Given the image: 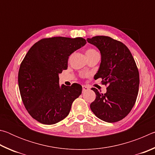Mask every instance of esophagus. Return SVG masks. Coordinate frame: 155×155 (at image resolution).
I'll use <instances>...</instances> for the list:
<instances>
[{
	"mask_svg": "<svg viewBox=\"0 0 155 155\" xmlns=\"http://www.w3.org/2000/svg\"><path fill=\"white\" fill-rule=\"evenodd\" d=\"M82 87H83V92H84V91H87V90H90V89H89V87H87V86H85V85H83Z\"/></svg>",
	"mask_w": 155,
	"mask_h": 155,
	"instance_id": "1",
	"label": "esophagus"
}]
</instances>
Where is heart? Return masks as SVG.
I'll return each instance as SVG.
<instances>
[{
	"label": "heart",
	"mask_w": 155,
	"mask_h": 155,
	"mask_svg": "<svg viewBox=\"0 0 155 155\" xmlns=\"http://www.w3.org/2000/svg\"><path fill=\"white\" fill-rule=\"evenodd\" d=\"M96 52H98L96 50H94L93 48H89L87 50V51H86V55H89V54L96 53Z\"/></svg>",
	"instance_id": "heart-1"
}]
</instances>
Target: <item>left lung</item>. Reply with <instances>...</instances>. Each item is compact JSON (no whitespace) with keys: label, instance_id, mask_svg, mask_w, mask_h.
Masks as SVG:
<instances>
[{"label":"left lung","instance_id":"left-lung-1","mask_svg":"<svg viewBox=\"0 0 155 155\" xmlns=\"http://www.w3.org/2000/svg\"><path fill=\"white\" fill-rule=\"evenodd\" d=\"M87 41L99 49L101 62L94 76L107 85L105 94L96 88V99L90 104L96 117L107 122H116L127 116L134 106L140 85V74L127 46L108 36H95Z\"/></svg>","mask_w":155,"mask_h":155}]
</instances>
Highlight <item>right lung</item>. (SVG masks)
<instances>
[{"label":"right lung","mask_w":155,"mask_h":155,"mask_svg":"<svg viewBox=\"0 0 155 155\" xmlns=\"http://www.w3.org/2000/svg\"><path fill=\"white\" fill-rule=\"evenodd\" d=\"M85 44L82 38H44L26 54L18 72V85L26 109L37 121L54 124L69 114L82 87L77 83L60 86L59 74L67 69L70 54Z\"/></svg>","instance_id":"obj_1"}]
</instances>
